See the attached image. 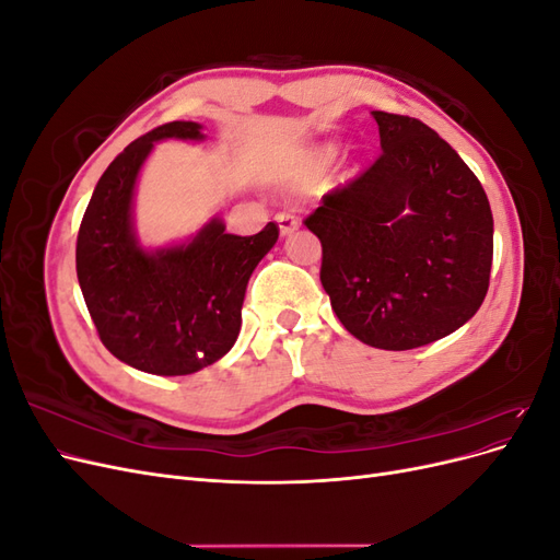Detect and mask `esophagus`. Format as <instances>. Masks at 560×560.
Instances as JSON below:
<instances>
[{"label":"esophagus","mask_w":560,"mask_h":560,"mask_svg":"<svg viewBox=\"0 0 560 560\" xmlns=\"http://www.w3.org/2000/svg\"><path fill=\"white\" fill-rule=\"evenodd\" d=\"M276 222H278V229H280L282 235H290V233H294L299 229V217L294 212H287V210L278 212L276 214Z\"/></svg>","instance_id":"esophagus-1"}]
</instances>
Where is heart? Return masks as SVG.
<instances>
[{
  "mask_svg": "<svg viewBox=\"0 0 560 560\" xmlns=\"http://www.w3.org/2000/svg\"><path fill=\"white\" fill-rule=\"evenodd\" d=\"M329 156H331V149H327V151H322V154H319V163H325V161H329Z\"/></svg>",
  "mask_w": 560,
  "mask_h": 560,
  "instance_id": "b5f03b06",
  "label": "heart"
}]
</instances>
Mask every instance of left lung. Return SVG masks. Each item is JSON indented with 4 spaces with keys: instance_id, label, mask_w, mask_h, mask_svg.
<instances>
[{
    "instance_id": "obj_1",
    "label": "left lung",
    "mask_w": 560,
    "mask_h": 560,
    "mask_svg": "<svg viewBox=\"0 0 560 560\" xmlns=\"http://www.w3.org/2000/svg\"><path fill=\"white\" fill-rule=\"evenodd\" d=\"M378 161L322 196L306 226L341 325L381 350L439 341L481 308L493 264L488 196L455 149L418 118L371 112Z\"/></svg>"
}]
</instances>
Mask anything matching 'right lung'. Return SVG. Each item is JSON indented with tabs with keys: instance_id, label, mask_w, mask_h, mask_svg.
Instances as JSON below:
<instances>
[{
	"instance_id": "obj_1",
	"label": "right lung",
	"mask_w": 560,
	"mask_h": 560,
	"mask_svg": "<svg viewBox=\"0 0 560 560\" xmlns=\"http://www.w3.org/2000/svg\"><path fill=\"white\" fill-rule=\"evenodd\" d=\"M161 140H206L202 126L173 121L142 135L100 177L77 238V278L100 341L124 364L156 376H189L214 364L241 334L252 270L278 241L226 233L212 217L194 238L144 247L132 222L140 171Z\"/></svg>"
}]
</instances>
